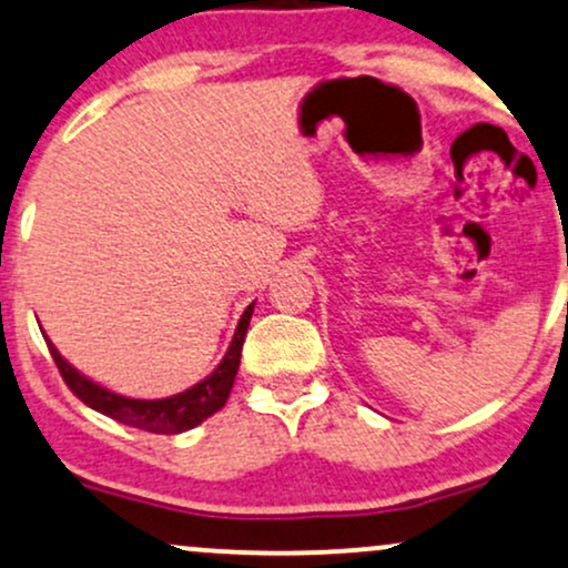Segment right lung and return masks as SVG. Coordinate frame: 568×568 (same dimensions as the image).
I'll list each match as a JSON object with an SVG mask.
<instances>
[{"label": "right lung", "mask_w": 568, "mask_h": 568, "mask_svg": "<svg viewBox=\"0 0 568 568\" xmlns=\"http://www.w3.org/2000/svg\"><path fill=\"white\" fill-rule=\"evenodd\" d=\"M251 314H254V304L243 312L235 338H232L230 349L224 354V359L219 362L216 371L211 373L206 381L187 388V392L169 396V399H129V396L108 392V388L84 378L79 371H73L50 344V338H47V346H50V354L54 365H58L60 375H63L65 386L71 388L87 407L98 409V413L108 415V418L142 428V432L150 434H182L187 432V428L197 426V423L206 420L209 415H214L216 409H222L224 402H227L237 365H241V349L245 331H248L251 323Z\"/></svg>", "instance_id": "1"}]
</instances>
